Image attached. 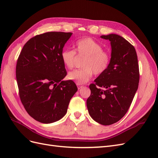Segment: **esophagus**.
I'll return each mask as SVG.
<instances>
[{
	"instance_id": "34e87169",
	"label": "esophagus",
	"mask_w": 158,
	"mask_h": 158,
	"mask_svg": "<svg viewBox=\"0 0 158 158\" xmlns=\"http://www.w3.org/2000/svg\"><path fill=\"white\" fill-rule=\"evenodd\" d=\"M77 86H78V89H80L82 87V85H81L80 84H77Z\"/></svg>"
}]
</instances>
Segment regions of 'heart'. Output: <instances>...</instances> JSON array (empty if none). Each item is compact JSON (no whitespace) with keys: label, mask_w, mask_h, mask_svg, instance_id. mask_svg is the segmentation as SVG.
I'll return each mask as SVG.
<instances>
[{"label":"heart","mask_w":158,"mask_h":158,"mask_svg":"<svg viewBox=\"0 0 158 158\" xmlns=\"http://www.w3.org/2000/svg\"><path fill=\"white\" fill-rule=\"evenodd\" d=\"M75 49L77 55L84 56L82 69H76L68 74L67 78L78 84H84L92 78L93 74L99 76L108 69L111 62V55L103 50V46L90 37L82 38L76 42ZM61 60L64 65L72 69L76 59V52L74 50L64 49L61 52Z\"/></svg>","instance_id":"b5f03b06"}]
</instances>
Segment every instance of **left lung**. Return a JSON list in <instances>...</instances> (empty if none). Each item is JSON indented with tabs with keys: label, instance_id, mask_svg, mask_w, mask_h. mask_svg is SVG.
Returning a JSON list of instances; mask_svg holds the SVG:
<instances>
[{
	"label": "left lung",
	"instance_id": "1",
	"mask_svg": "<svg viewBox=\"0 0 158 158\" xmlns=\"http://www.w3.org/2000/svg\"><path fill=\"white\" fill-rule=\"evenodd\" d=\"M101 37L111 41V62L106 71L89 85L86 104L95 121L110 125L125 116L131 106L139 83V66L135 48L125 38L117 34Z\"/></svg>",
	"mask_w": 158,
	"mask_h": 158
}]
</instances>
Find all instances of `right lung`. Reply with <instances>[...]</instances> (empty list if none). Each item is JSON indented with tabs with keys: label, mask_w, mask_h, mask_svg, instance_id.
<instances>
[{
	"label": "right lung",
	"mask_w": 158,
	"mask_h": 158,
	"mask_svg": "<svg viewBox=\"0 0 158 158\" xmlns=\"http://www.w3.org/2000/svg\"><path fill=\"white\" fill-rule=\"evenodd\" d=\"M73 33L51 31L27 41L18 56L16 76L21 102L35 120L51 123L67 112L78 88L66 76L60 54Z\"/></svg>",
	"instance_id": "obj_1"
}]
</instances>
